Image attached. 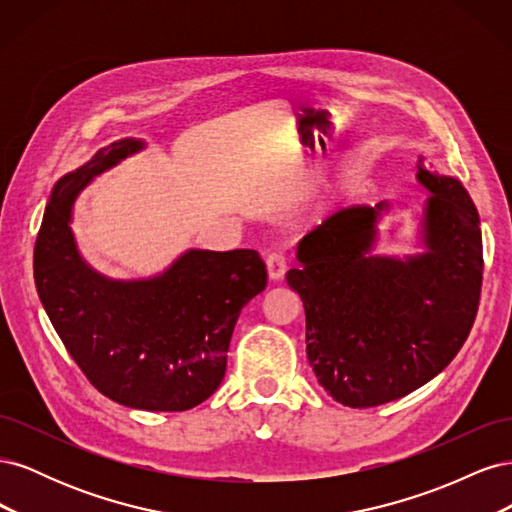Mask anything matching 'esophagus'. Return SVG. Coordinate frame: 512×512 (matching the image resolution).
Instances as JSON below:
<instances>
[{
	"label": "esophagus",
	"instance_id": "obj_1",
	"mask_svg": "<svg viewBox=\"0 0 512 512\" xmlns=\"http://www.w3.org/2000/svg\"><path fill=\"white\" fill-rule=\"evenodd\" d=\"M267 271H269V280H273V282L282 280L286 273V258L282 254H269L267 256Z\"/></svg>",
	"mask_w": 512,
	"mask_h": 512
}]
</instances>
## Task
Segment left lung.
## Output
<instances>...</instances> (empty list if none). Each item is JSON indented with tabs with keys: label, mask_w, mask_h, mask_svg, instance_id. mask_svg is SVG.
<instances>
[{
	"label": "left lung",
	"mask_w": 512,
	"mask_h": 512,
	"mask_svg": "<svg viewBox=\"0 0 512 512\" xmlns=\"http://www.w3.org/2000/svg\"><path fill=\"white\" fill-rule=\"evenodd\" d=\"M416 183L429 198L414 254H376L389 200L335 213L297 245L288 286L305 307L307 361L348 408H374L436 378L476 318L483 282L478 211L461 181L421 156Z\"/></svg>",
	"instance_id": "8db88e82"
}]
</instances>
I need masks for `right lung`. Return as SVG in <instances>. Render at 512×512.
<instances>
[{"mask_svg": "<svg viewBox=\"0 0 512 512\" xmlns=\"http://www.w3.org/2000/svg\"><path fill=\"white\" fill-rule=\"evenodd\" d=\"M145 147L143 138H121L55 183L34 280L61 342L102 395L136 410L183 412L222 384L232 331L243 305L267 288V267L254 250L196 247L136 280L91 267L72 232L76 198Z\"/></svg>", "mask_w": 512, "mask_h": 512, "instance_id": "add662e5", "label": "right lung"}]
</instances>
